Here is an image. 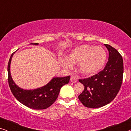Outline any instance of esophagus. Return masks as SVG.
I'll return each mask as SVG.
<instances>
[{
  "mask_svg": "<svg viewBox=\"0 0 131 131\" xmlns=\"http://www.w3.org/2000/svg\"><path fill=\"white\" fill-rule=\"evenodd\" d=\"M70 81L72 82H73V83L76 82L78 81V77L76 76H74V75L71 76Z\"/></svg>",
  "mask_w": 131,
  "mask_h": 131,
  "instance_id": "1",
  "label": "esophagus"
}]
</instances>
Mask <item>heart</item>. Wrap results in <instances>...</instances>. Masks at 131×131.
<instances>
[{
    "mask_svg": "<svg viewBox=\"0 0 131 131\" xmlns=\"http://www.w3.org/2000/svg\"><path fill=\"white\" fill-rule=\"evenodd\" d=\"M106 59V52L103 47L83 45L73 49L69 59L62 57L61 63L67 69H72L73 64L79 63V70L82 73L92 75L102 69Z\"/></svg>",
    "mask_w": 131,
    "mask_h": 131,
    "instance_id": "1",
    "label": "heart"
}]
</instances>
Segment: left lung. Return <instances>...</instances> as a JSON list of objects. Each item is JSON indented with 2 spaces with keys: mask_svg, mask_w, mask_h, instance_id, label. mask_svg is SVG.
<instances>
[{
  "mask_svg": "<svg viewBox=\"0 0 131 131\" xmlns=\"http://www.w3.org/2000/svg\"><path fill=\"white\" fill-rule=\"evenodd\" d=\"M109 52L108 61L104 69L86 79H79L84 90L78 98L87 108H97L113 101L121 87L123 74V61L115 48L105 45Z\"/></svg>",
  "mask_w": 131,
  "mask_h": 131,
  "instance_id": "obj_1",
  "label": "left lung"
}]
</instances>
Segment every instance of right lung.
Segmentation results:
<instances>
[{"instance_id":"obj_1","label":"right lung","mask_w":131,"mask_h":131,"mask_svg":"<svg viewBox=\"0 0 131 131\" xmlns=\"http://www.w3.org/2000/svg\"><path fill=\"white\" fill-rule=\"evenodd\" d=\"M31 45H38V43ZM14 53L10 57L8 65V83L12 93L20 103L32 109L44 110L49 108L57 100L61 88L69 83L70 76L54 77L48 84L37 89H22L14 82L10 72L11 59Z\"/></svg>"}]
</instances>
